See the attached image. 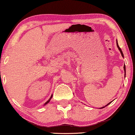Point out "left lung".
I'll return each instance as SVG.
<instances>
[{"mask_svg": "<svg viewBox=\"0 0 135 135\" xmlns=\"http://www.w3.org/2000/svg\"><path fill=\"white\" fill-rule=\"evenodd\" d=\"M116 43H116V44H117V48H118V49H119V51H120V54H121V55H122V56L123 57H124V54H123V52H122V50H121V49H120V47H119V46L118 43H117V40H116ZM124 73H125V74H124V76L125 77V75H126V70H125V65H124ZM112 102H113V101H112ZM112 102H110L109 103H108V104H107V105H105V106H103V107L100 108V109H102V108H105V106H108V105H109V104H110V103H111Z\"/></svg>", "mask_w": 135, "mask_h": 135, "instance_id": "obj_1", "label": "left lung"}]
</instances>
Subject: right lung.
I'll list each match as a JSON object with an SVG mask.
<instances>
[{
    "label": "right lung",
    "instance_id": "1",
    "mask_svg": "<svg viewBox=\"0 0 135 135\" xmlns=\"http://www.w3.org/2000/svg\"><path fill=\"white\" fill-rule=\"evenodd\" d=\"M52 95H51V97L50 98H49V99L48 100V101H47L46 102V103H45V104H44V105L45 106V105H47V104H48V103H49V102H50V100H51V98H52Z\"/></svg>",
    "mask_w": 135,
    "mask_h": 135
}]
</instances>
